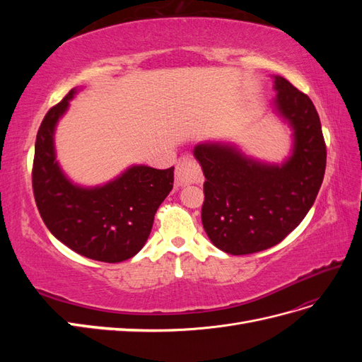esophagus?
Returning a JSON list of instances; mask_svg holds the SVG:
<instances>
[{"label":"esophagus","mask_w":362,"mask_h":362,"mask_svg":"<svg viewBox=\"0 0 362 362\" xmlns=\"http://www.w3.org/2000/svg\"><path fill=\"white\" fill-rule=\"evenodd\" d=\"M202 181V170L198 161L192 157H182L177 164V170H175V182L177 185H187Z\"/></svg>","instance_id":"esophagus-1"}]
</instances>
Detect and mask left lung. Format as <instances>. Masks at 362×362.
<instances>
[{
	"label": "left lung",
	"mask_w": 362,
	"mask_h": 362,
	"mask_svg": "<svg viewBox=\"0 0 362 362\" xmlns=\"http://www.w3.org/2000/svg\"><path fill=\"white\" fill-rule=\"evenodd\" d=\"M275 107L293 128L286 163L266 164L231 145L201 144L202 225L211 243L231 255H247L282 242L313 206L326 169L322 124L308 95L275 76Z\"/></svg>",
	"instance_id": "8db88e82"
}]
</instances>
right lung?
<instances>
[{
  "label": "right lung",
  "mask_w": 362,
  "mask_h": 362,
  "mask_svg": "<svg viewBox=\"0 0 362 362\" xmlns=\"http://www.w3.org/2000/svg\"><path fill=\"white\" fill-rule=\"evenodd\" d=\"M49 108L37 131L33 193L43 223L86 258L120 262L144 247L154 216L173 187V169L133 166L101 187L84 189L64 177L54 151V129L75 95Z\"/></svg>",
  "instance_id": "right-lung-1"
}]
</instances>
